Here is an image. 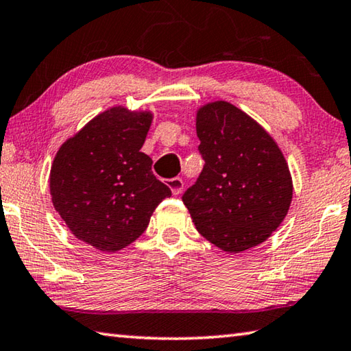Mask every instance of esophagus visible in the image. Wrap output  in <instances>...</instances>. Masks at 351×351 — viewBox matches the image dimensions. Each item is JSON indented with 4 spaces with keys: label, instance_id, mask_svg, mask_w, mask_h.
<instances>
[{
    "label": "esophagus",
    "instance_id": "obj_1",
    "mask_svg": "<svg viewBox=\"0 0 351 351\" xmlns=\"http://www.w3.org/2000/svg\"><path fill=\"white\" fill-rule=\"evenodd\" d=\"M166 185L169 186V189L174 195H179L183 191V180L180 177H174V179H168L166 180Z\"/></svg>",
    "mask_w": 351,
    "mask_h": 351
}]
</instances>
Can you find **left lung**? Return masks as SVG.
<instances>
[{
  "label": "left lung",
  "instance_id": "obj_1",
  "mask_svg": "<svg viewBox=\"0 0 351 351\" xmlns=\"http://www.w3.org/2000/svg\"><path fill=\"white\" fill-rule=\"evenodd\" d=\"M195 129L205 166L182 197L195 228L225 253L257 247L290 210L293 180L284 154L259 123L228 101L199 108Z\"/></svg>",
  "mask_w": 351,
  "mask_h": 351
}]
</instances>
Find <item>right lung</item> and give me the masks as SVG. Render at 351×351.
Segmentation results:
<instances>
[{
  "instance_id": "add662e5",
  "label": "right lung",
  "mask_w": 351,
  "mask_h": 351,
  "mask_svg": "<svg viewBox=\"0 0 351 351\" xmlns=\"http://www.w3.org/2000/svg\"><path fill=\"white\" fill-rule=\"evenodd\" d=\"M152 117L151 110L110 108L67 138L53 158V208L78 241L103 253L138 239L171 195L152 174L151 157L140 151Z\"/></svg>"
}]
</instances>
